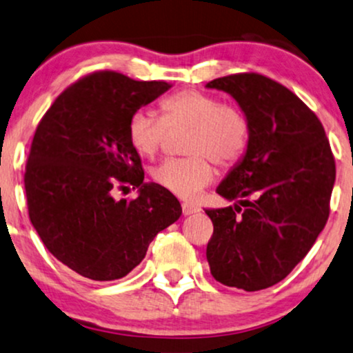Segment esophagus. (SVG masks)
Returning a JSON list of instances; mask_svg holds the SVG:
<instances>
[{"label": "esophagus", "mask_w": 353, "mask_h": 353, "mask_svg": "<svg viewBox=\"0 0 353 353\" xmlns=\"http://www.w3.org/2000/svg\"><path fill=\"white\" fill-rule=\"evenodd\" d=\"M181 210H183V216H191V214L199 212V208H196V205H193V204L183 203L181 204Z\"/></svg>", "instance_id": "34e87169"}]
</instances>
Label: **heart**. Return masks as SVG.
Wrapping results in <instances>:
<instances>
[{
    "mask_svg": "<svg viewBox=\"0 0 353 353\" xmlns=\"http://www.w3.org/2000/svg\"><path fill=\"white\" fill-rule=\"evenodd\" d=\"M163 118L149 110H137L128 125V137L137 152L152 159L160 152L170 130H188L185 159H170L154 168L159 186L178 198L194 199L214 180L210 160L230 167L245 154L250 139V123L245 113L232 103L219 102L203 90L185 89L162 102Z\"/></svg>",
    "mask_w": 353,
    "mask_h": 353,
    "instance_id": "heart-1",
    "label": "heart"
}]
</instances>
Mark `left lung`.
I'll return each mask as SVG.
<instances>
[{"mask_svg":"<svg viewBox=\"0 0 353 353\" xmlns=\"http://www.w3.org/2000/svg\"><path fill=\"white\" fill-rule=\"evenodd\" d=\"M230 94L250 123L243 160L217 193L235 205L205 209L214 223L210 274L246 292L281 282L326 225L336 162L324 128L285 85L238 72L205 84Z\"/></svg>","mask_w":353,"mask_h":353,"instance_id":"1","label":"left lung"}]
</instances>
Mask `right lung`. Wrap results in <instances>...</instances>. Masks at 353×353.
Instances as JSON below:
<instances>
[{
	"instance_id": "add662e5",
	"label": "right lung",
	"mask_w": 353,
	"mask_h": 353,
	"mask_svg": "<svg viewBox=\"0 0 353 353\" xmlns=\"http://www.w3.org/2000/svg\"><path fill=\"white\" fill-rule=\"evenodd\" d=\"M170 87L95 71L63 90L37 126L24 173L30 222L50 253L82 277H125L181 216L170 191L144 183L128 137L132 113ZM130 185L140 188L136 200L114 199Z\"/></svg>"
}]
</instances>
